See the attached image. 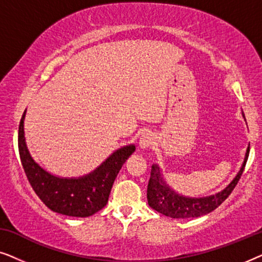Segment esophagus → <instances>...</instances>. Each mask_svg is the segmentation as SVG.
I'll return each instance as SVG.
<instances>
[{
	"label": "esophagus",
	"mask_w": 262,
	"mask_h": 262,
	"mask_svg": "<svg viewBox=\"0 0 262 262\" xmlns=\"http://www.w3.org/2000/svg\"><path fill=\"white\" fill-rule=\"evenodd\" d=\"M154 143V136L150 132H143L139 137L138 144L141 146V149H148L150 145H152Z\"/></svg>",
	"instance_id": "obj_1"
}]
</instances>
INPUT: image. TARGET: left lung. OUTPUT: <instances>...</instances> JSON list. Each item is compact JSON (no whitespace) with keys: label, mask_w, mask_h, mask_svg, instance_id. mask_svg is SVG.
<instances>
[{"label":"left lung","mask_w":262,"mask_h":262,"mask_svg":"<svg viewBox=\"0 0 262 262\" xmlns=\"http://www.w3.org/2000/svg\"><path fill=\"white\" fill-rule=\"evenodd\" d=\"M248 156L249 146L247 148L242 167L239 168L234 180L222 192H218L210 196H203V198H189V196L179 194L164 181L160 167L157 164H152L151 171H150L148 191H146L149 206L157 212L171 218H195L210 213L230 195L232 189L237 185L243 170H245Z\"/></svg>","instance_id":"left-lung-1"}]
</instances>
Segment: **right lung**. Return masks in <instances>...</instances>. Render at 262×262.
<instances>
[{
    "instance_id": "add662e5",
    "label": "right lung",
    "mask_w": 262,
    "mask_h": 262,
    "mask_svg": "<svg viewBox=\"0 0 262 262\" xmlns=\"http://www.w3.org/2000/svg\"><path fill=\"white\" fill-rule=\"evenodd\" d=\"M25 116L26 111L17 136L20 160L32 188L41 202L53 212L71 217H89L105 207L118 173L136 146L130 144L118 149L95 170L83 177L59 178L46 171L31 156L25 141Z\"/></svg>"
}]
</instances>
